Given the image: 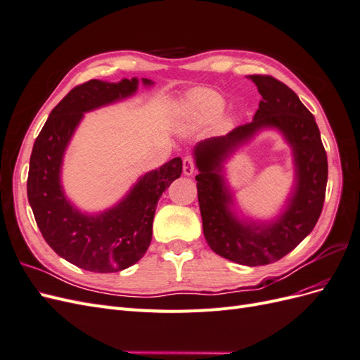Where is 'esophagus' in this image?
<instances>
[{
	"instance_id": "obj_1",
	"label": "esophagus",
	"mask_w": 360,
	"mask_h": 360,
	"mask_svg": "<svg viewBox=\"0 0 360 360\" xmlns=\"http://www.w3.org/2000/svg\"><path fill=\"white\" fill-rule=\"evenodd\" d=\"M195 169V160L192 156H186L183 159V172L186 174V176H192Z\"/></svg>"
}]
</instances>
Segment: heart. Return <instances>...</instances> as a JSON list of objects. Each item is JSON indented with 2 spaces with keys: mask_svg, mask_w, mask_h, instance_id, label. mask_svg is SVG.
Returning a JSON list of instances; mask_svg holds the SVG:
<instances>
[{
  "mask_svg": "<svg viewBox=\"0 0 360 360\" xmlns=\"http://www.w3.org/2000/svg\"><path fill=\"white\" fill-rule=\"evenodd\" d=\"M224 103V99L217 93L210 90H197L184 102L183 110L192 122L207 123L222 112Z\"/></svg>",
  "mask_w": 360,
  "mask_h": 360,
  "instance_id": "heart-1",
  "label": "heart"
}]
</instances>
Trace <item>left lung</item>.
I'll use <instances>...</instances> for the list:
<instances>
[{"label":"left lung","mask_w":360,"mask_h":360,"mask_svg":"<svg viewBox=\"0 0 360 360\" xmlns=\"http://www.w3.org/2000/svg\"><path fill=\"white\" fill-rule=\"evenodd\" d=\"M246 78L257 85L261 96L254 122L195 148L200 169L195 180L204 237L213 252L238 264L264 266L291 252L317 224L328 184V156L314 115L290 86L270 75ZM264 125H275L288 136L298 181L288 212L275 224L258 227L238 223L229 212L231 198L219 171L227 151Z\"/></svg>","instance_id":"obj_1"}]
</instances>
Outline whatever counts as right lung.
Segmentation results:
<instances>
[{"mask_svg": "<svg viewBox=\"0 0 360 360\" xmlns=\"http://www.w3.org/2000/svg\"><path fill=\"white\" fill-rule=\"evenodd\" d=\"M136 85L135 78L118 84L90 79L76 85L51 111L30 158L27 193L43 238L69 263L97 274L127 269L144 257L158 201L181 174V159L174 158L146 174L124 201L99 216L79 213L64 197L61 159L84 112L134 94Z\"/></svg>", "mask_w": 360, "mask_h": 360, "instance_id": "obj_1", "label": "right lung"}]
</instances>
